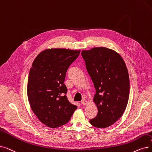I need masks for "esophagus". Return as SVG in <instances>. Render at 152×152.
Instances as JSON below:
<instances>
[{
	"label": "esophagus",
	"mask_w": 152,
	"mask_h": 152,
	"mask_svg": "<svg viewBox=\"0 0 152 152\" xmlns=\"http://www.w3.org/2000/svg\"><path fill=\"white\" fill-rule=\"evenodd\" d=\"M81 104H82L83 105H88V102L86 100L83 99V100L81 101Z\"/></svg>",
	"instance_id": "34e87169"
}]
</instances>
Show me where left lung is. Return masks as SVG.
<instances>
[{
	"label": "left lung",
	"mask_w": 152,
	"mask_h": 152,
	"mask_svg": "<svg viewBox=\"0 0 152 152\" xmlns=\"http://www.w3.org/2000/svg\"><path fill=\"white\" fill-rule=\"evenodd\" d=\"M81 55L94 84L97 116L89 121L92 126L104 129L122 117L129 97V72L122 56L114 50L94 47L83 50Z\"/></svg>",
	"instance_id": "1"
}]
</instances>
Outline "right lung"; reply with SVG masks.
<instances>
[{
    "label": "right lung",
    "instance_id": "1",
    "mask_svg": "<svg viewBox=\"0 0 152 152\" xmlns=\"http://www.w3.org/2000/svg\"><path fill=\"white\" fill-rule=\"evenodd\" d=\"M81 50L48 48L35 58L30 68L27 96L39 121L50 128L60 127L71 118L77 106L68 101L64 84L69 66Z\"/></svg>",
    "mask_w": 152,
    "mask_h": 152
}]
</instances>
